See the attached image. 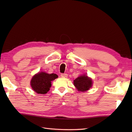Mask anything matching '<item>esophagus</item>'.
I'll list each match as a JSON object with an SVG mask.
<instances>
[{"label":"esophagus","mask_w":132,"mask_h":132,"mask_svg":"<svg viewBox=\"0 0 132 132\" xmlns=\"http://www.w3.org/2000/svg\"><path fill=\"white\" fill-rule=\"evenodd\" d=\"M61 76L62 77H63V78H67V77H68V75L67 74H61Z\"/></svg>","instance_id":"obj_1"}]
</instances>
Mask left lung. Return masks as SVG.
I'll list each match as a JSON object with an SVG mask.
<instances>
[{"label":"left lung","mask_w":132,"mask_h":132,"mask_svg":"<svg viewBox=\"0 0 132 132\" xmlns=\"http://www.w3.org/2000/svg\"><path fill=\"white\" fill-rule=\"evenodd\" d=\"M74 85L78 91L85 92L88 90L92 86V80L87 75H83L78 77L74 80Z\"/></svg>","instance_id":"obj_1"}]
</instances>
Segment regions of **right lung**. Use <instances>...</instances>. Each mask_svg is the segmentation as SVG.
<instances>
[{"label": "right lung", "instance_id": "add662e5", "mask_svg": "<svg viewBox=\"0 0 132 132\" xmlns=\"http://www.w3.org/2000/svg\"><path fill=\"white\" fill-rule=\"evenodd\" d=\"M57 78L58 75L55 74H47L41 71L32 77L30 80V86L36 93L45 94L52 86V81Z\"/></svg>", "mask_w": 132, "mask_h": 132}]
</instances>
